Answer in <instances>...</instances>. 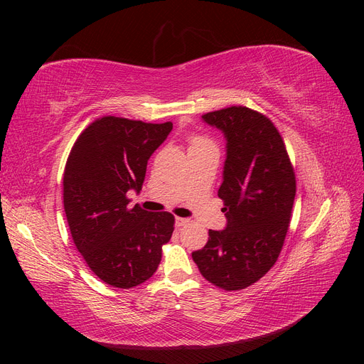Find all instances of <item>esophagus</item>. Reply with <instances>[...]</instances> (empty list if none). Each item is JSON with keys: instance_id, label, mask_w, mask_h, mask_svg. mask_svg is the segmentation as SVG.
<instances>
[{"instance_id": "esophagus-1", "label": "esophagus", "mask_w": 364, "mask_h": 364, "mask_svg": "<svg viewBox=\"0 0 364 364\" xmlns=\"http://www.w3.org/2000/svg\"><path fill=\"white\" fill-rule=\"evenodd\" d=\"M190 223L188 218H182V217H176V226L178 228H182V226H186Z\"/></svg>"}]
</instances>
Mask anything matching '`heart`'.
<instances>
[{
	"label": "heart",
	"instance_id": "obj_1",
	"mask_svg": "<svg viewBox=\"0 0 364 364\" xmlns=\"http://www.w3.org/2000/svg\"><path fill=\"white\" fill-rule=\"evenodd\" d=\"M202 144H208V141L202 136H193L191 138V147L193 146H202Z\"/></svg>",
	"mask_w": 364,
	"mask_h": 364
}]
</instances>
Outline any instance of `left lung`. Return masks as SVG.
<instances>
[{"instance_id":"1","label":"left lung","mask_w":364,"mask_h":364,"mask_svg":"<svg viewBox=\"0 0 364 364\" xmlns=\"http://www.w3.org/2000/svg\"><path fill=\"white\" fill-rule=\"evenodd\" d=\"M202 119L226 138L218 197L228 223L223 230L209 229L208 243L193 252V259L211 284L241 290L262 278L279 257L296 196L294 171L266 115L230 106Z\"/></svg>"}]
</instances>
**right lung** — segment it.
Wrapping results in <instances>:
<instances>
[{"label": "right lung", "mask_w": 364, "mask_h": 364, "mask_svg": "<svg viewBox=\"0 0 364 364\" xmlns=\"http://www.w3.org/2000/svg\"><path fill=\"white\" fill-rule=\"evenodd\" d=\"M162 124L103 117L77 138L63 173V208L74 245L98 278L132 289L156 272L174 217L130 208L127 193L141 191L147 161L167 139Z\"/></svg>", "instance_id": "1"}]
</instances>
